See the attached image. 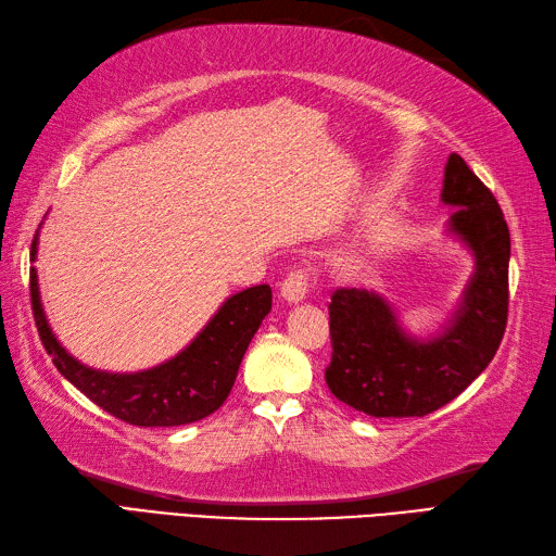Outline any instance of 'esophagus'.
<instances>
[{
    "mask_svg": "<svg viewBox=\"0 0 556 556\" xmlns=\"http://www.w3.org/2000/svg\"><path fill=\"white\" fill-rule=\"evenodd\" d=\"M306 290H309V268H292L280 286V294L288 302H302L306 298Z\"/></svg>",
    "mask_w": 556,
    "mask_h": 556,
    "instance_id": "esophagus-1",
    "label": "esophagus"
}]
</instances>
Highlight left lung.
I'll return each mask as SVG.
<instances>
[{
    "label": "left lung",
    "mask_w": 556,
    "mask_h": 556,
    "mask_svg": "<svg viewBox=\"0 0 556 556\" xmlns=\"http://www.w3.org/2000/svg\"><path fill=\"white\" fill-rule=\"evenodd\" d=\"M442 202L456 206L450 230L476 256L462 309L438 338H406L390 304L376 292L340 288L330 294V392L376 418L426 416L452 402L485 371L509 314L511 240L502 208L483 180L452 154Z\"/></svg>",
    "instance_id": "1"
}]
</instances>
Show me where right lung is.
<instances>
[{"label":"right lung","mask_w":556,"mask_h":556,"mask_svg":"<svg viewBox=\"0 0 556 556\" xmlns=\"http://www.w3.org/2000/svg\"><path fill=\"white\" fill-rule=\"evenodd\" d=\"M35 254L37 232L30 244V262H35ZM270 302L274 292L268 286L247 288L232 294L200 336L170 362L140 374H106L73 359L52 336L40 304L37 274L30 268L35 326L59 374L106 414L140 428L185 426L214 414L228 400L242 356L270 312Z\"/></svg>","instance_id":"right-lung-1"}]
</instances>
